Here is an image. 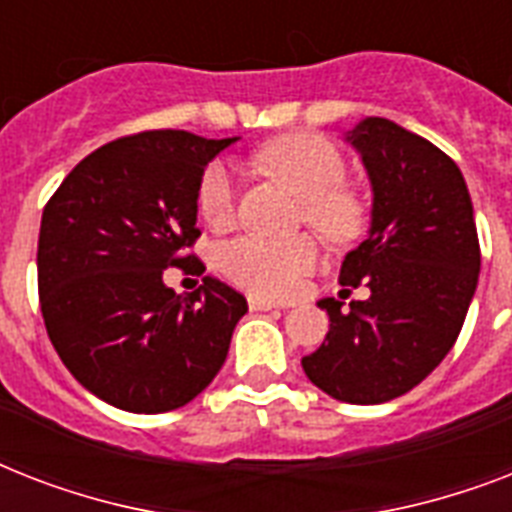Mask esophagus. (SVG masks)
<instances>
[{"label":"esophagus","instance_id":"obj_1","mask_svg":"<svg viewBox=\"0 0 512 512\" xmlns=\"http://www.w3.org/2000/svg\"><path fill=\"white\" fill-rule=\"evenodd\" d=\"M273 308H279V305L263 300V297H249V311H273Z\"/></svg>","mask_w":512,"mask_h":512}]
</instances>
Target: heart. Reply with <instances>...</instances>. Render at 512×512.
Returning <instances> with one entry per match:
<instances>
[{"label": "heart", "mask_w": 512, "mask_h": 512, "mask_svg": "<svg viewBox=\"0 0 512 512\" xmlns=\"http://www.w3.org/2000/svg\"><path fill=\"white\" fill-rule=\"evenodd\" d=\"M255 162L281 177L303 199V223L329 239L348 244L364 231V209L345 183V162L329 140L319 135H287L265 143ZM201 217L223 231L236 217V177L223 162L207 164L199 180ZM321 260L319 241L303 233L287 241L239 236L217 252V268L236 287L257 297L295 295Z\"/></svg>", "instance_id": "b5f03b06"}]
</instances>
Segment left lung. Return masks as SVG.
<instances>
[{"label": "left lung", "instance_id": "8db88e82", "mask_svg": "<svg viewBox=\"0 0 512 512\" xmlns=\"http://www.w3.org/2000/svg\"><path fill=\"white\" fill-rule=\"evenodd\" d=\"M372 183L369 236L345 255L342 287H369L303 358L308 380L345 404H382L420 385L460 335L481 271L473 201L460 167L430 140L366 116L345 138ZM350 292V289H348Z\"/></svg>", "mask_w": 512, "mask_h": 512}]
</instances>
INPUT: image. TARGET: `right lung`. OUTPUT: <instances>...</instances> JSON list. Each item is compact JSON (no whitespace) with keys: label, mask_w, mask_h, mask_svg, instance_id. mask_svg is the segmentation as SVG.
Returning <instances> with one entry per match:
<instances>
[{"label":"right lung","mask_w":512,"mask_h":512,"mask_svg":"<svg viewBox=\"0 0 512 512\" xmlns=\"http://www.w3.org/2000/svg\"><path fill=\"white\" fill-rule=\"evenodd\" d=\"M239 138L151 130L111 140L68 172L42 212L36 271L44 327L66 369L106 404L170 412L225 364L247 300L204 276L193 295L167 268L193 247L201 172Z\"/></svg>","instance_id":"1"}]
</instances>
